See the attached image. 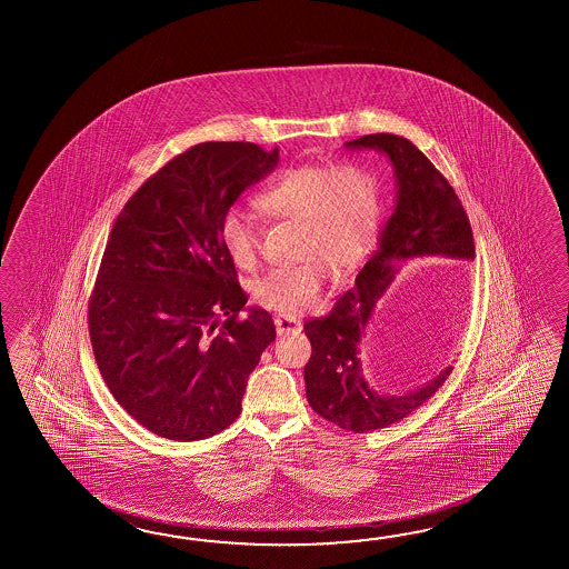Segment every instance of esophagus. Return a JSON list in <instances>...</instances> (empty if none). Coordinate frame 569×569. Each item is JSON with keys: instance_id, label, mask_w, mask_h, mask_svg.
Segmentation results:
<instances>
[{"instance_id": "obj_1", "label": "esophagus", "mask_w": 569, "mask_h": 569, "mask_svg": "<svg viewBox=\"0 0 569 569\" xmlns=\"http://www.w3.org/2000/svg\"><path fill=\"white\" fill-rule=\"evenodd\" d=\"M274 323H277V331H279V336L299 333L302 329L301 321H297V319H292V317H277V319H274Z\"/></svg>"}]
</instances>
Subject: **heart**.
<instances>
[{"label":"heart","mask_w":569,"mask_h":569,"mask_svg":"<svg viewBox=\"0 0 569 569\" xmlns=\"http://www.w3.org/2000/svg\"><path fill=\"white\" fill-rule=\"evenodd\" d=\"M254 206L264 218L301 228V267L274 270L256 284V299L264 309L290 317L321 299L329 268L343 274L370 250L378 230L380 191L375 174L358 162L301 164L284 170L256 194ZM219 238L236 267H258V230L240 211L230 209L221 218Z\"/></svg>","instance_id":"1"}]
</instances>
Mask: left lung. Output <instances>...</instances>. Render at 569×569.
Wrapping results in <instances>:
<instances>
[{"label": "left lung", "instance_id": "1", "mask_svg": "<svg viewBox=\"0 0 569 569\" xmlns=\"http://www.w3.org/2000/svg\"><path fill=\"white\" fill-rule=\"evenodd\" d=\"M348 148L385 152L397 174V207L375 254L326 317L305 321L311 358L305 366L307 400L317 415L346 431L368 433L399 423L423 407L451 375V368L400 397L368 387L360 363V339L376 301L385 295L400 262L421 256L473 260L472 226L448 179L417 146L395 133H368Z\"/></svg>", "mask_w": 569, "mask_h": 569}]
</instances>
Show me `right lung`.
Returning a JSON list of instances; mask_svg holds the SVG:
<instances>
[{
	"instance_id": "1",
	"label": "right lung",
	"mask_w": 569,
	"mask_h": 569,
	"mask_svg": "<svg viewBox=\"0 0 569 569\" xmlns=\"http://www.w3.org/2000/svg\"><path fill=\"white\" fill-rule=\"evenodd\" d=\"M279 148L203 142L130 197L109 233L89 297V338L121 409L154 436L197 441L228 429L262 351L277 338L248 295L219 223Z\"/></svg>"
}]
</instances>
